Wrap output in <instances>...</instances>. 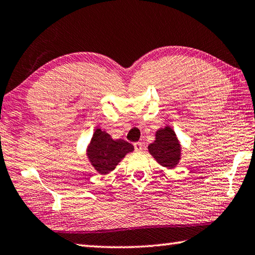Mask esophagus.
I'll list each match as a JSON object with an SVG mask.
<instances>
[{
	"label": "esophagus",
	"mask_w": 255,
	"mask_h": 255,
	"mask_svg": "<svg viewBox=\"0 0 255 255\" xmlns=\"http://www.w3.org/2000/svg\"><path fill=\"white\" fill-rule=\"evenodd\" d=\"M133 145H134V150L136 151V152H141L142 149H143V144H142L141 142H135Z\"/></svg>",
	"instance_id": "obj_1"
}]
</instances>
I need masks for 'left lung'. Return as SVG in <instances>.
<instances>
[{"instance_id": "obj_1", "label": "left lung", "mask_w": 255, "mask_h": 255, "mask_svg": "<svg viewBox=\"0 0 255 255\" xmlns=\"http://www.w3.org/2000/svg\"><path fill=\"white\" fill-rule=\"evenodd\" d=\"M149 152L162 167L175 168L180 160L181 146L175 131L166 127L155 133V141L149 146Z\"/></svg>"}]
</instances>
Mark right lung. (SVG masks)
<instances>
[{"label": "right lung", "instance_id": "right-lung-1", "mask_svg": "<svg viewBox=\"0 0 255 255\" xmlns=\"http://www.w3.org/2000/svg\"><path fill=\"white\" fill-rule=\"evenodd\" d=\"M134 150L133 145L124 140H113L109 133L97 128L88 145L87 155L92 166L106 175L114 170L125 154Z\"/></svg>", "mask_w": 255, "mask_h": 255}]
</instances>
